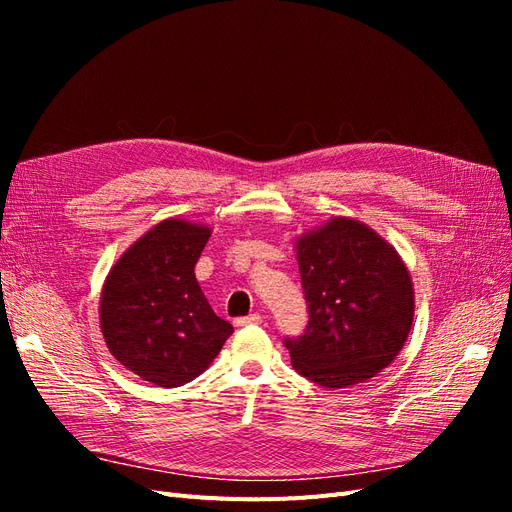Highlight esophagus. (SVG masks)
Instances as JSON below:
<instances>
[{
  "instance_id": "esophagus-1",
  "label": "esophagus",
  "mask_w": 512,
  "mask_h": 512,
  "mask_svg": "<svg viewBox=\"0 0 512 512\" xmlns=\"http://www.w3.org/2000/svg\"><path fill=\"white\" fill-rule=\"evenodd\" d=\"M260 322H262V316H260V314H250V316L237 318V320H235L237 327H245V324H260Z\"/></svg>"
}]
</instances>
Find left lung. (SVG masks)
I'll list each match as a JSON object with an SVG mask.
<instances>
[{"label": "left lung", "mask_w": 512, "mask_h": 512, "mask_svg": "<svg viewBox=\"0 0 512 512\" xmlns=\"http://www.w3.org/2000/svg\"><path fill=\"white\" fill-rule=\"evenodd\" d=\"M309 309L307 331L284 339L292 367L346 389L374 378L404 348L414 286L404 258L367 224L335 215L294 239Z\"/></svg>", "instance_id": "8db88e82"}]
</instances>
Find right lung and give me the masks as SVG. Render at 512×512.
Instances as JSON below:
<instances>
[{
	"label": "right lung",
	"mask_w": 512,
	"mask_h": 512,
	"mask_svg": "<svg viewBox=\"0 0 512 512\" xmlns=\"http://www.w3.org/2000/svg\"><path fill=\"white\" fill-rule=\"evenodd\" d=\"M209 237L205 224L162 220L117 258L100 292L108 352L164 389L203 374L232 335V324L213 314L194 275Z\"/></svg>",
	"instance_id": "right-lung-1"
}]
</instances>
